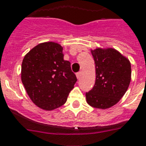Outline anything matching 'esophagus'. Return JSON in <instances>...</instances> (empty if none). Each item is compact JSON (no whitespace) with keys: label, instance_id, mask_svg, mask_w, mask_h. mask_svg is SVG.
Instances as JSON below:
<instances>
[{"label":"esophagus","instance_id":"esophagus-1","mask_svg":"<svg viewBox=\"0 0 146 146\" xmlns=\"http://www.w3.org/2000/svg\"><path fill=\"white\" fill-rule=\"evenodd\" d=\"M80 75H81V72H78V73H77V74H76L77 78H78V79H80Z\"/></svg>","mask_w":146,"mask_h":146}]
</instances>
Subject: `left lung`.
<instances>
[{
    "label": "left lung",
    "instance_id": "8db88e82",
    "mask_svg": "<svg viewBox=\"0 0 146 146\" xmlns=\"http://www.w3.org/2000/svg\"><path fill=\"white\" fill-rule=\"evenodd\" d=\"M96 68L94 87L86 93L87 103L106 109L119 102L131 80V65L127 58L113 48L91 50Z\"/></svg>",
    "mask_w": 146,
    "mask_h": 146
}]
</instances>
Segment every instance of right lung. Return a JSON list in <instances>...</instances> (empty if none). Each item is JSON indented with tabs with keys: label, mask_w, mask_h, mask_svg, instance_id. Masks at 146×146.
<instances>
[{
	"label": "right lung",
	"mask_w": 146,
	"mask_h": 146,
	"mask_svg": "<svg viewBox=\"0 0 146 146\" xmlns=\"http://www.w3.org/2000/svg\"><path fill=\"white\" fill-rule=\"evenodd\" d=\"M62 46L55 42L38 44L24 57L21 79L31 101L52 111L66 103L77 81L70 62L64 60Z\"/></svg>",
	"instance_id": "obj_1"
}]
</instances>
